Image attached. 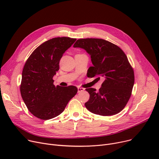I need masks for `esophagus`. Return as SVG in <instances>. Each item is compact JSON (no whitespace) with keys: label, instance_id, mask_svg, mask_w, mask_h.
<instances>
[{"label":"esophagus","instance_id":"esophagus-1","mask_svg":"<svg viewBox=\"0 0 159 159\" xmlns=\"http://www.w3.org/2000/svg\"><path fill=\"white\" fill-rule=\"evenodd\" d=\"M84 88H81V87H78V93H80V92H82V91H84Z\"/></svg>","mask_w":159,"mask_h":159}]
</instances>
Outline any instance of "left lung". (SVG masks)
<instances>
[{
	"label": "left lung",
	"instance_id": "obj_1",
	"mask_svg": "<svg viewBox=\"0 0 159 159\" xmlns=\"http://www.w3.org/2000/svg\"><path fill=\"white\" fill-rule=\"evenodd\" d=\"M73 47L84 49L91 55L93 66L88 69V77L104 79L98 91L86 89L89 93L86 107L102 116L120 112L129 101L135 82L134 71L126 54L118 46L101 39H78Z\"/></svg>",
	"mask_w": 159,
	"mask_h": 159
}]
</instances>
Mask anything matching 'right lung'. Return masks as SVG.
<instances>
[{
  "label": "right lung",
  "instance_id": "add662e5",
  "mask_svg": "<svg viewBox=\"0 0 159 159\" xmlns=\"http://www.w3.org/2000/svg\"><path fill=\"white\" fill-rule=\"evenodd\" d=\"M76 40L66 37L49 39L37 47L24 64L21 96L28 110L40 119L59 115L77 93V87L55 86L53 80L64 53Z\"/></svg>",
  "mask_w": 159,
  "mask_h": 159
}]
</instances>
